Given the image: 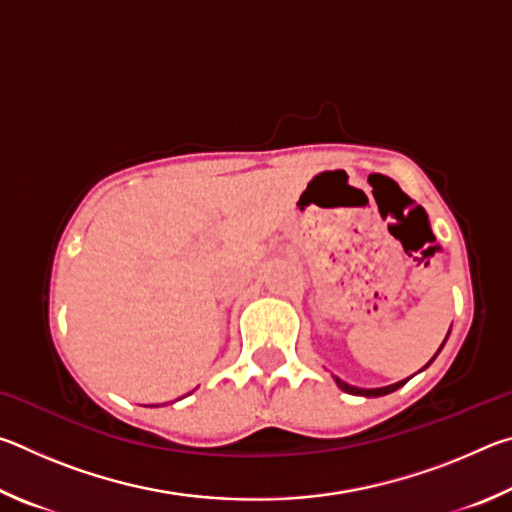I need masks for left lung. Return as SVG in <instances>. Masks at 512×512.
Instances as JSON below:
<instances>
[{
	"label": "left lung",
	"instance_id": "1",
	"mask_svg": "<svg viewBox=\"0 0 512 512\" xmlns=\"http://www.w3.org/2000/svg\"><path fill=\"white\" fill-rule=\"evenodd\" d=\"M449 332H452V329H449ZM449 336V334H447ZM447 341V339H445ZM445 341H443V345H445ZM443 345H440L438 348V352L443 350ZM438 352L433 354V359L438 357ZM431 359V361H433ZM429 361V363H431ZM427 363V366H429ZM424 366V368H427ZM334 381H336V386L341 388V391H345V393H350V395H361V397H381V395H388V393H393V391H397V388H402L404 384H406V379L404 381H397V384H391V386H381V388H357V386H350V384H345L343 379H339V377H334Z\"/></svg>",
	"mask_w": 512,
	"mask_h": 512
}]
</instances>
